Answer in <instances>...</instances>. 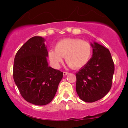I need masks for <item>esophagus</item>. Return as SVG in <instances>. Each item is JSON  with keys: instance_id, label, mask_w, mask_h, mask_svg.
<instances>
[{"instance_id": "esophagus-1", "label": "esophagus", "mask_w": 128, "mask_h": 128, "mask_svg": "<svg viewBox=\"0 0 128 128\" xmlns=\"http://www.w3.org/2000/svg\"><path fill=\"white\" fill-rule=\"evenodd\" d=\"M68 74V72H63V75L64 76L67 75Z\"/></svg>"}]
</instances>
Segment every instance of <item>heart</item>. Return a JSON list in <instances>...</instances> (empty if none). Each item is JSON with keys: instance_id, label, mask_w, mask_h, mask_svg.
Masks as SVG:
<instances>
[{"instance_id": "heart-1", "label": "heart", "mask_w": 128, "mask_h": 128, "mask_svg": "<svg viewBox=\"0 0 128 128\" xmlns=\"http://www.w3.org/2000/svg\"><path fill=\"white\" fill-rule=\"evenodd\" d=\"M92 56V46L89 42L80 38H68L56 42L55 50H50L48 58L55 68H59L65 57L67 64L74 69L86 66Z\"/></svg>"}]
</instances>
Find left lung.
Listing matches in <instances>:
<instances>
[{
    "mask_svg": "<svg viewBox=\"0 0 128 128\" xmlns=\"http://www.w3.org/2000/svg\"><path fill=\"white\" fill-rule=\"evenodd\" d=\"M92 55L76 73V90L80 99L94 102L104 98L112 86L114 64L109 50L98 42L91 43Z\"/></svg>",
    "mask_w": 128,
    "mask_h": 128,
    "instance_id": "left-lung-1",
    "label": "left lung"
}]
</instances>
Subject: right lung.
<instances>
[{
	"instance_id": "obj_1",
	"label": "right lung",
	"mask_w": 128,
	"mask_h": 128,
	"mask_svg": "<svg viewBox=\"0 0 128 128\" xmlns=\"http://www.w3.org/2000/svg\"><path fill=\"white\" fill-rule=\"evenodd\" d=\"M46 40L30 38L16 54L13 78L22 96L36 105L48 104L55 96L63 73L49 66Z\"/></svg>"
}]
</instances>
